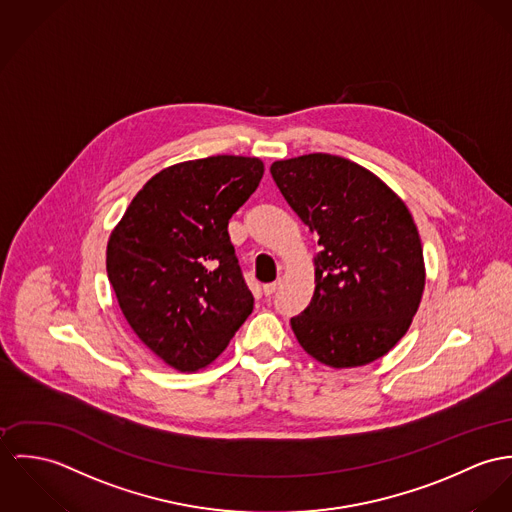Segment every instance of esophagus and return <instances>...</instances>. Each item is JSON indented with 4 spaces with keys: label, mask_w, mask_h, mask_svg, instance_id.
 Masks as SVG:
<instances>
[{
    "label": "esophagus",
    "mask_w": 512,
    "mask_h": 512,
    "mask_svg": "<svg viewBox=\"0 0 512 512\" xmlns=\"http://www.w3.org/2000/svg\"><path fill=\"white\" fill-rule=\"evenodd\" d=\"M279 284H281V281H275V283L265 284V286H263V292H265L267 296H271V294H273V292H275V290L279 288Z\"/></svg>",
    "instance_id": "1"
}]
</instances>
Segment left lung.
Listing matches in <instances>:
<instances>
[{
	"label": "left lung",
	"instance_id": "left-lung-1",
	"mask_svg": "<svg viewBox=\"0 0 512 512\" xmlns=\"http://www.w3.org/2000/svg\"><path fill=\"white\" fill-rule=\"evenodd\" d=\"M271 174L320 245L314 296L290 320L296 340L334 369L383 357L408 332L426 283L406 204L377 174L328 153L275 161Z\"/></svg>",
	"mask_w": 512,
	"mask_h": 512
}]
</instances>
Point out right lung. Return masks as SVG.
I'll return each instance as SVG.
<instances>
[{
    "instance_id": "right-lung-1",
    "label": "right lung",
    "mask_w": 512,
    "mask_h": 512,
    "mask_svg": "<svg viewBox=\"0 0 512 512\" xmlns=\"http://www.w3.org/2000/svg\"><path fill=\"white\" fill-rule=\"evenodd\" d=\"M263 172L261 159L235 155L167 167L108 239V279L127 324L176 371L208 367L253 312L228 224Z\"/></svg>"
}]
</instances>
